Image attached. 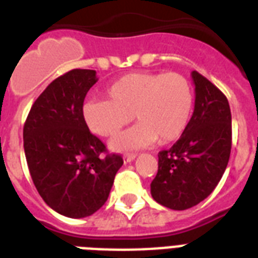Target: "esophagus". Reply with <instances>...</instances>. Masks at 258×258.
<instances>
[{"mask_svg": "<svg viewBox=\"0 0 258 258\" xmlns=\"http://www.w3.org/2000/svg\"><path fill=\"white\" fill-rule=\"evenodd\" d=\"M135 158H137V154H124L123 161H124V163H128V162H133Z\"/></svg>", "mask_w": 258, "mask_h": 258, "instance_id": "34e87169", "label": "esophagus"}]
</instances>
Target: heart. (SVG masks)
Returning a JSON list of instances; mask_svg holds the SVG:
<instances>
[{
	"mask_svg": "<svg viewBox=\"0 0 258 258\" xmlns=\"http://www.w3.org/2000/svg\"><path fill=\"white\" fill-rule=\"evenodd\" d=\"M107 99H89L83 120L97 137L111 138L137 119L141 124L111 142L113 150H130L159 141L170 143L183 134L191 117L194 93L184 76L175 72H135L107 88Z\"/></svg>",
	"mask_w": 258,
	"mask_h": 258,
	"instance_id": "obj_1",
	"label": "heart"
}]
</instances>
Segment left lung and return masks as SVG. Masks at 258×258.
Returning a JSON list of instances; mask_svg holds the SVG:
<instances>
[{
  "label": "left lung",
  "mask_w": 258,
  "mask_h": 258,
  "mask_svg": "<svg viewBox=\"0 0 258 258\" xmlns=\"http://www.w3.org/2000/svg\"><path fill=\"white\" fill-rule=\"evenodd\" d=\"M196 86L194 112L171 149L158 154L151 196L172 210H186L208 198L228 166L232 150V113L224 93L191 72Z\"/></svg>",
  "instance_id": "1"
}]
</instances>
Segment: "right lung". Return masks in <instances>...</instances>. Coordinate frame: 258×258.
I'll return each instance as SVG.
<instances>
[{
	"label": "right lung",
	"mask_w": 258,
	"mask_h": 258,
	"mask_svg": "<svg viewBox=\"0 0 258 258\" xmlns=\"http://www.w3.org/2000/svg\"><path fill=\"white\" fill-rule=\"evenodd\" d=\"M96 71L72 70L54 79L36 99L24 124V150L33 183L45 204L61 216L84 218L105 204L119 154L88 130L82 107Z\"/></svg>",
	"instance_id": "1"
}]
</instances>
